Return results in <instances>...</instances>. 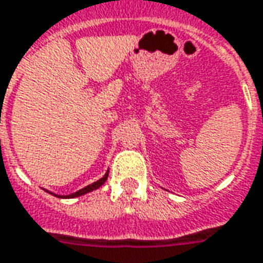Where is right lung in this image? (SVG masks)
Here are the masks:
<instances>
[{"label": "right lung", "mask_w": 263, "mask_h": 263, "mask_svg": "<svg viewBox=\"0 0 263 263\" xmlns=\"http://www.w3.org/2000/svg\"><path fill=\"white\" fill-rule=\"evenodd\" d=\"M107 177H108V170L106 171V174H104V176H103L100 180L95 181V182H93V184H90V185H86L85 188H82V190L73 192V194H69V195H58V194L50 192V191H47V190H44V191H47L48 194L57 196V198H62V199H67V198L68 199H69V198H78V196H82V195H85V194H87V192H92V191H95V190H97V188H100V186H102L103 184H104V182L107 181Z\"/></svg>", "instance_id": "obj_1"}]
</instances>
